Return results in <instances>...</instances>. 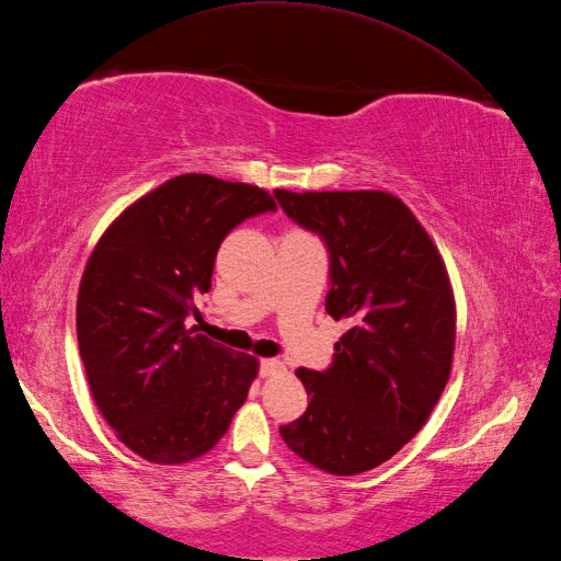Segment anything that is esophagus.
Listing matches in <instances>:
<instances>
[{
  "label": "esophagus",
  "mask_w": 561,
  "mask_h": 561,
  "mask_svg": "<svg viewBox=\"0 0 561 561\" xmlns=\"http://www.w3.org/2000/svg\"><path fill=\"white\" fill-rule=\"evenodd\" d=\"M283 371H285L283 362H278V359H262V376H264V378L278 376V374H283Z\"/></svg>",
  "instance_id": "1"
}]
</instances>
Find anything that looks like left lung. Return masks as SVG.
I'll return each instance as SVG.
<instances>
[{
  "label": "left lung",
  "instance_id": "8db88e82",
  "mask_svg": "<svg viewBox=\"0 0 561 561\" xmlns=\"http://www.w3.org/2000/svg\"><path fill=\"white\" fill-rule=\"evenodd\" d=\"M273 195L323 238L325 311L350 323L331 368H297L309 407L280 435L325 473L371 471L414 438L447 386L457 309L445 262L412 209L383 190Z\"/></svg>",
  "mask_w": 561,
  "mask_h": 561
}]
</instances>
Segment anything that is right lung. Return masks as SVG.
I'll use <instances>...</instances> for the list:
<instances>
[{"mask_svg":"<svg viewBox=\"0 0 561 561\" xmlns=\"http://www.w3.org/2000/svg\"><path fill=\"white\" fill-rule=\"evenodd\" d=\"M266 190L183 173L104 230L78 290L76 328L90 392L116 438L173 467L224 438L259 362L187 328L211 290L216 252L244 218L273 211Z\"/></svg>","mask_w":561,"mask_h":561,"instance_id":"add662e5","label":"right lung"}]
</instances>
